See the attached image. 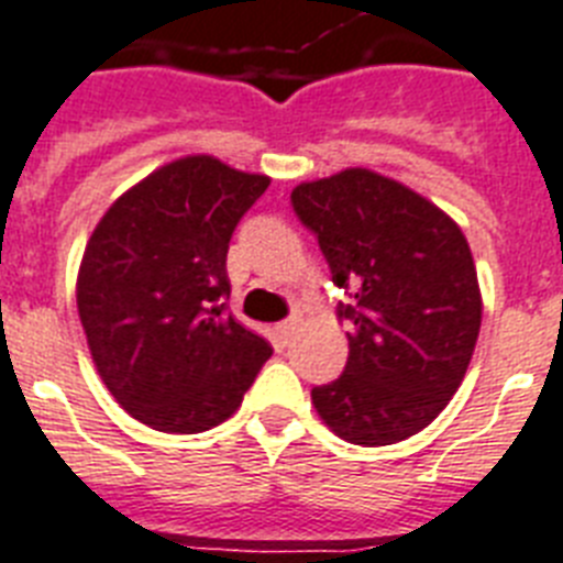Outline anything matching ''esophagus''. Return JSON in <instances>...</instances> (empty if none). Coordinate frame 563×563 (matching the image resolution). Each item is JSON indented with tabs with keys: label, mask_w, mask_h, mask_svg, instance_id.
<instances>
[{
	"label": "esophagus",
	"mask_w": 563,
	"mask_h": 563,
	"mask_svg": "<svg viewBox=\"0 0 563 563\" xmlns=\"http://www.w3.org/2000/svg\"><path fill=\"white\" fill-rule=\"evenodd\" d=\"M295 329H297V318H291V321L277 323V327H274V335H277L280 344H289V338L295 335Z\"/></svg>",
	"instance_id": "esophagus-1"
}]
</instances>
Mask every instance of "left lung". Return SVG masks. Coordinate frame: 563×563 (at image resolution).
<instances>
[{"label": "left lung", "instance_id": "8db88e82", "mask_svg": "<svg viewBox=\"0 0 563 563\" xmlns=\"http://www.w3.org/2000/svg\"><path fill=\"white\" fill-rule=\"evenodd\" d=\"M291 205L353 303L341 378L312 390L329 431L393 445L437 419L463 385L483 297L468 240L445 210L367 167L300 181Z\"/></svg>", "mask_w": 563, "mask_h": 563}]
</instances>
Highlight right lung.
Wrapping results in <instances>:
<instances>
[{
  "instance_id": "right-lung-1",
  "label": "right lung",
  "mask_w": 563,
  "mask_h": 563,
  "mask_svg": "<svg viewBox=\"0 0 563 563\" xmlns=\"http://www.w3.org/2000/svg\"><path fill=\"white\" fill-rule=\"evenodd\" d=\"M272 178L185 155L121 194L86 242L77 314L107 390L132 419L199 433L242 405L272 358L225 312V257L242 213Z\"/></svg>"
}]
</instances>
